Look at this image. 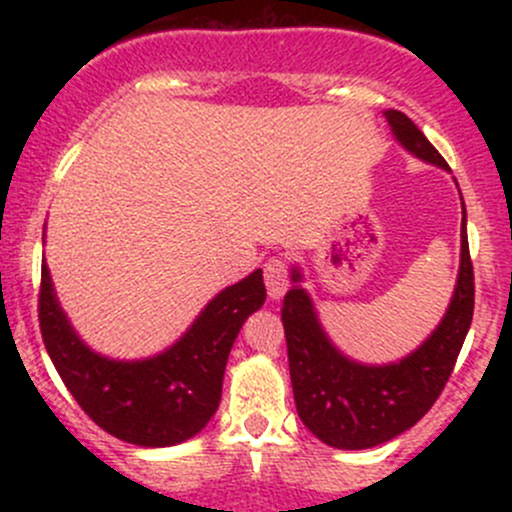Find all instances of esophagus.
Segmentation results:
<instances>
[{"label": "esophagus", "mask_w": 512, "mask_h": 512, "mask_svg": "<svg viewBox=\"0 0 512 512\" xmlns=\"http://www.w3.org/2000/svg\"><path fill=\"white\" fill-rule=\"evenodd\" d=\"M264 284H267L269 298H281L289 289V264L284 257H272L264 262Z\"/></svg>", "instance_id": "34e87169"}]
</instances>
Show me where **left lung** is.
<instances>
[{
    "mask_svg": "<svg viewBox=\"0 0 512 512\" xmlns=\"http://www.w3.org/2000/svg\"><path fill=\"white\" fill-rule=\"evenodd\" d=\"M387 122L404 149L421 161L448 170L419 127L399 110ZM291 279L301 281L293 269ZM474 315V267L467 243L462 202V255L457 286L436 332L414 354L390 366H363L337 351L317 322L313 301L301 286L284 296L281 322L289 349V370L298 416L322 443L339 450H363L387 443L411 428L448 383Z\"/></svg>",
    "mask_w": 512,
    "mask_h": 512,
    "instance_id": "1",
    "label": "left lung"
}]
</instances>
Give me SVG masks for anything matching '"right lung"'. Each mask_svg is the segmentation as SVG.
Returning <instances> with one entry per match:
<instances>
[{"mask_svg": "<svg viewBox=\"0 0 512 512\" xmlns=\"http://www.w3.org/2000/svg\"><path fill=\"white\" fill-rule=\"evenodd\" d=\"M262 269L223 289L170 349L144 361H113L76 337L40 269L38 320L45 349L79 407L110 436L166 448L202 431L219 409L223 370L248 315L262 308Z\"/></svg>", "mask_w": 512, "mask_h": 512, "instance_id": "right-lung-1", "label": "right lung"}]
</instances>
